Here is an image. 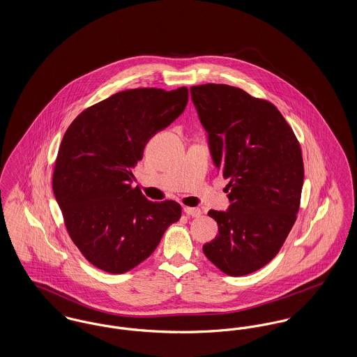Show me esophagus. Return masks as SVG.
<instances>
[{
	"label": "esophagus",
	"mask_w": 357,
	"mask_h": 357,
	"mask_svg": "<svg viewBox=\"0 0 357 357\" xmlns=\"http://www.w3.org/2000/svg\"><path fill=\"white\" fill-rule=\"evenodd\" d=\"M183 210L188 217H199L202 213L201 208H198V207H187L186 206Z\"/></svg>",
	"instance_id": "1"
}]
</instances>
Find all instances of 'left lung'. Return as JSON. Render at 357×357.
<instances>
[{
	"label": "left lung",
	"mask_w": 357,
	"mask_h": 357,
	"mask_svg": "<svg viewBox=\"0 0 357 357\" xmlns=\"http://www.w3.org/2000/svg\"><path fill=\"white\" fill-rule=\"evenodd\" d=\"M214 165L229 179L227 211L210 210L218 236L204 253L233 277L264 268L282 248L301 201L300 143L277 107L227 84L190 88Z\"/></svg>",
	"instance_id": "obj_1"
}]
</instances>
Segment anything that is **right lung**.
<instances>
[{"mask_svg":"<svg viewBox=\"0 0 357 357\" xmlns=\"http://www.w3.org/2000/svg\"><path fill=\"white\" fill-rule=\"evenodd\" d=\"M187 102L186 86L127 89L88 107L66 131L52 187L69 237L98 269H134L179 221L181 204L151 202L131 182L150 137L170 126Z\"/></svg>","mask_w":357,"mask_h":357,"instance_id":"add662e5","label":"right lung"}]
</instances>
